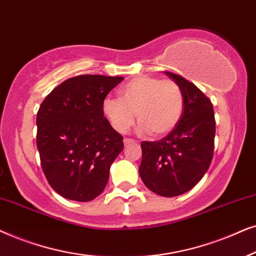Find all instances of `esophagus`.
Returning a JSON list of instances; mask_svg holds the SVG:
<instances>
[{
    "instance_id": "34e87169",
    "label": "esophagus",
    "mask_w": 256,
    "mask_h": 256,
    "mask_svg": "<svg viewBox=\"0 0 256 256\" xmlns=\"http://www.w3.org/2000/svg\"><path fill=\"white\" fill-rule=\"evenodd\" d=\"M134 142H136L134 139H130V138H125L124 139V144H125V146H128V145H130V144H134Z\"/></svg>"
}]
</instances>
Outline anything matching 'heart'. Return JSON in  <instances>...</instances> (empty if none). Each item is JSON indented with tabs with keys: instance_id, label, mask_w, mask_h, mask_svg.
I'll list each match as a JSON object with an SVG mask.
<instances>
[{
	"instance_id": "1",
	"label": "heart",
	"mask_w": 256,
	"mask_h": 256,
	"mask_svg": "<svg viewBox=\"0 0 256 256\" xmlns=\"http://www.w3.org/2000/svg\"><path fill=\"white\" fill-rule=\"evenodd\" d=\"M118 96L119 100L105 98L102 108L112 128L120 134L130 130L136 116L138 131L148 132L153 137L168 134L182 118L184 94L172 80L136 77L119 88Z\"/></svg>"
}]
</instances>
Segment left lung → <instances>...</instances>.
Here are the masks:
<instances>
[{"label":"left lung","mask_w":256,"mask_h":256,"mask_svg":"<svg viewBox=\"0 0 256 256\" xmlns=\"http://www.w3.org/2000/svg\"><path fill=\"white\" fill-rule=\"evenodd\" d=\"M182 88V118L158 142H142L139 174L150 190L176 196L202 180L213 159L216 118L213 104L200 88L185 78L165 71Z\"/></svg>","instance_id":"left-lung-1"}]
</instances>
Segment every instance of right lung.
Here are the masks:
<instances>
[{"label":"right lung","mask_w":256,"mask_h":256,"mask_svg":"<svg viewBox=\"0 0 256 256\" xmlns=\"http://www.w3.org/2000/svg\"><path fill=\"white\" fill-rule=\"evenodd\" d=\"M124 80L80 74L54 88L37 112V148L50 186L74 202H91L106 186L122 136L104 117L102 104Z\"/></svg>","instance_id":"add662e5"}]
</instances>
